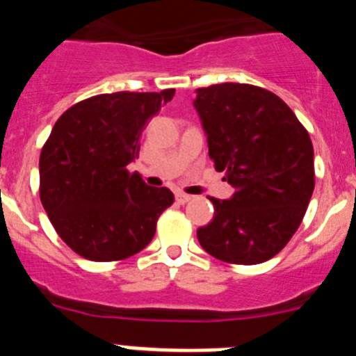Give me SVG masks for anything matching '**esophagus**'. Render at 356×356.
I'll use <instances>...</instances> for the list:
<instances>
[{
    "label": "esophagus",
    "instance_id": "obj_1",
    "mask_svg": "<svg viewBox=\"0 0 356 356\" xmlns=\"http://www.w3.org/2000/svg\"><path fill=\"white\" fill-rule=\"evenodd\" d=\"M191 200H193V196H188V194L176 193V201H178V203H181V205H184V203H187V201H191Z\"/></svg>",
    "mask_w": 356,
    "mask_h": 356
}]
</instances>
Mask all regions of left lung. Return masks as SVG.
<instances>
[{"label":"left lung","mask_w":356,"mask_h":356,"mask_svg":"<svg viewBox=\"0 0 356 356\" xmlns=\"http://www.w3.org/2000/svg\"><path fill=\"white\" fill-rule=\"evenodd\" d=\"M194 106L210 160L235 187L232 200L210 197L213 219L197 241L226 264L266 262L287 246L312 197L310 135L282 97L257 85L201 87Z\"/></svg>","instance_id":"8db88e82"}]
</instances>
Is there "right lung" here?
<instances>
[{"instance_id":"right-lung-1","label":"right lung","mask_w":356,"mask_h":356,"mask_svg":"<svg viewBox=\"0 0 356 356\" xmlns=\"http://www.w3.org/2000/svg\"><path fill=\"white\" fill-rule=\"evenodd\" d=\"M172 96L175 89L97 94L56 119L40 151L39 194L58 237L83 259L118 262L139 253L172 205L168 187L128 171L146 122Z\"/></svg>"}]
</instances>
